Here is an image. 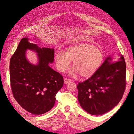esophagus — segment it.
<instances>
[{"mask_svg":"<svg viewBox=\"0 0 134 134\" xmlns=\"http://www.w3.org/2000/svg\"><path fill=\"white\" fill-rule=\"evenodd\" d=\"M71 82V80H70V79H64V84L69 83V82Z\"/></svg>","mask_w":134,"mask_h":134,"instance_id":"34e87169","label":"esophagus"}]
</instances>
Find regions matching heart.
Wrapping results in <instances>:
<instances>
[{
  "label": "heart",
  "mask_w": 134,
  "mask_h": 134,
  "mask_svg": "<svg viewBox=\"0 0 134 134\" xmlns=\"http://www.w3.org/2000/svg\"><path fill=\"white\" fill-rule=\"evenodd\" d=\"M104 55L99 48L89 43L76 44L68 48L64 52L58 51L55 56L56 69L64 72L70 66L72 61L73 68L69 72L72 76L80 74L89 78L94 74L102 64Z\"/></svg>",
  "instance_id": "1"
}]
</instances>
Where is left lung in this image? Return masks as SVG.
I'll use <instances>...</instances> for the list:
<instances>
[{
    "label": "left lung",
    "instance_id": "left-lung-1",
    "mask_svg": "<svg viewBox=\"0 0 134 134\" xmlns=\"http://www.w3.org/2000/svg\"><path fill=\"white\" fill-rule=\"evenodd\" d=\"M126 65L124 57L113 62L105 60L98 70L87 80L77 85L78 99L81 107L92 115H101L120 102L126 89Z\"/></svg>",
    "mask_w": 134,
    "mask_h": 134
}]
</instances>
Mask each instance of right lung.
Masks as SVG:
<instances>
[{"label":"right lung","instance_id":"right-lung-1","mask_svg":"<svg viewBox=\"0 0 134 134\" xmlns=\"http://www.w3.org/2000/svg\"><path fill=\"white\" fill-rule=\"evenodd\" d=\"M28 40V38H22L11 58V87L14 97L24 109L34 115H41L53 107L56 95L63 87L64 80L49 65L53 62V48L38 47ZM27 49L38 53L37 65L27 60Z\"/></svg>","mask_w":134,"mask_h":134}]
</instances>
